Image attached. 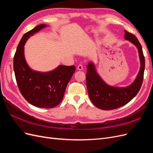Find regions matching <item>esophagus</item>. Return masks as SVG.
<instances>
[{
    "instance_id": "1",
    "label": "esophagus",
    "mask_w": 153,
    "mask_h": 153,
    "mask_svg": "<svg viewBox=\"0 0 153 153\" xmlns=\"http://www.w3.org/2000/svg\"><path fill=\"white\" fill-rule=\"evenodd\" d=\"M77 69H78V70H82L83 66L82 65V64H79V65H78L77 67Z\"/></svg>"
}]
</instances>
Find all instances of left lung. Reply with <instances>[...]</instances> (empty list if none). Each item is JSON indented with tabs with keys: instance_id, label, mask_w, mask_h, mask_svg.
Wrapping results in <instances>:
<instances>
[{
	"instance_id": "left-lung-1",
	"label": "left lung",
	"mask_w": 153,
	"mask_h": 153,
	"mask_svg": "<svg viewBox=\"0 0 153 153\" xmlns=\"http://www.w3.org/2000/svg\"><path fill=\"white\" fill-rule=\"evenodd\" d=\"M124 38L135 45L139 54L140 68L136 79L126 87L110 86L97 73L94 64L90 62L87 67L86 84L89 98L97 108L104 110L121 107L129 102L140 91L143 79L145 58L142 46L137 37L124 30Z\"/></svg>"
}]
</instances>
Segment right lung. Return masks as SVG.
Wrapping results in <instances>:
<instances>
[{"label": "right lung", "instance_id": "right-lung-1", "mask_svg": "<svg viewBox=\"0 0 153 153\" xmlns=\"http://www.w3.org/2000/svg\"><path fill=\"white\" fill-rule=\"evenodd\" d=\"M47 26L41 24L26 32L18 45L13 59L14 71L21 94L29 103L43 108H53L61 102L76 69L75 66L60 65L44 73L32 70L28 66L24 56V45L31 36Z\"/></svg>", "mask_w": 153, "mask_h": 153}]
</instances>
